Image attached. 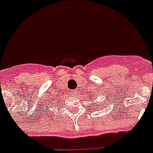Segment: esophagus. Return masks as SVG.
<instances>
[{"label":"esophagus","mask_w":153,"mask_h":153,"mask_svg":"<svg viewBox=\"0 0 153 153\" xmlns=\"http://www.w3.org/2000/svg\"><path fill=\"white\" fill-rule=\"evenodd\" d=\"M73 96H77V94H78V93H77L76 91H71V93Z\"/></svg>","instance_id":"1"}]
</instances>
